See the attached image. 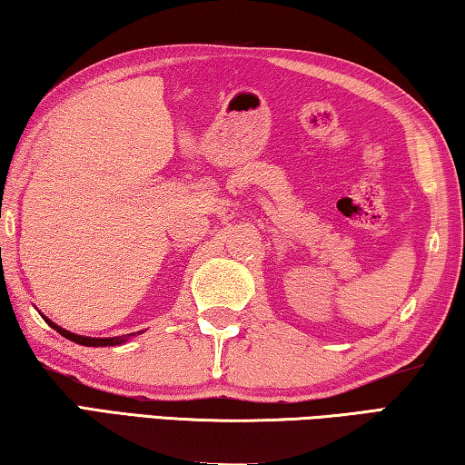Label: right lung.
<instances>
[{"label": "right lung", "mask_w": 465, "mask_h": 465, "mask_svg": "<svg viewBox=\"0 0 465 465\" xmlns=\"http://www.w3.org/2000/svg\"><path fill=\"white\" fill-rule=\"evenodd\" d=\"M45 320H46V318H45ZM46 322H49V326H53L54 330H57V332H59L61 336H65L67 341L77 342V344H84V346H116V344H123L124 341H127V336H116V338H90V336H80V334H74V332H69V330L57 326V324H54V322H51V320H46Z\"/></svg>", "instance_id": "obj_1"}]
</instances>
